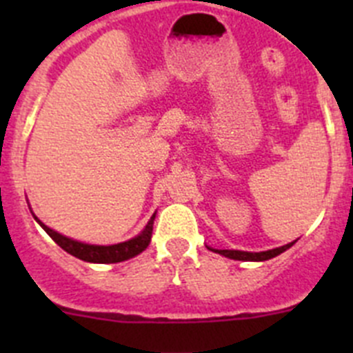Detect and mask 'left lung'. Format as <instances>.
<instances>
[{
  "label": "left lung",
  "instance_id": "8db88e82",
  "mask_svg": "<svg viewBox=\"0 0 353 353\" xmlns=\"http://www.w3.org/2000/svg\"><path fill=\"white\" fill-rule=\"evenodd\" d=\"M297 240H293L290 244L281 245V248H276V249H269V251H260V252H249V251H236V249H212L208 248L210 251L214 252H219L223 256L226 258H232V260H240V261H265V260H270V258H276L277 254H281L285 252L286 249L292 248Z\"/></svg>",
  "mask_w": 353,
  "mask_h": 353
}]
</instances>
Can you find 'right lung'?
Segmentation results:
<instances>
[{"label": "right lung", "instance_id": "right-lung-1", "mask_svg": "<svg viewBox=\"0 0 353 353\" xmlns=\"http://www.w3.org/2000/svg\"><path fill=\"white\" fill-rule=\"evenodd\" d=\"M31 214H33V212H31ZM33 217H35L37 223L43 228V232L48 233L56 244L60 245L63 251H67L68 254H72V256L79 258V260L83 261H88V263H118V261H125L129 260V258L138 256L139 252H143L148 248L150 240H152V232H154L155 214L150 217V221L146 223V226L143 228V232L139 233V235L113 245L84 244V242H79V240L68 239V236L54 232L52 228L46 226L35 214H33Z\"/></svg>", "mask_w": 353, "mask_h": 353}]
</instances>
